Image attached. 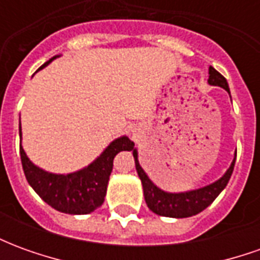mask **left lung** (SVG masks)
<instances>
[{
	"label": "left lung",
	"mask_w": 260,
	"mask_h": 260,
	"mask_svg": "<svg viewBox=\"0 0 260 260\" xmlns=\"http://www.w3.org/2000/svg\"><path fill=\"white\" fill-rule=\"evenodd\" d=\"M207 83L210 86H218L223 87L224 90L230 94V87L227 83V79L223 75L217 72L213 67H209V79ZM231 97V96H230ZM132 154L135 158V166L138 175L142 181V186H143V195H145V201H146L147 207L156 213L158 216H164V217H174V218H184L195 216L202 210H205L209 205H212L213 201L220 195V192L223 191L224 188L229 184L233 170H234L235 157H237V152L234 154V158L230 164L227 171L224 173L218 180H216L209 185L202 186V188H196L191 191L184 192H167L158 188L154 182H153L149 175L145 173V170L142 169L139 158H138V149L132 147Z\"/></svg>",
	"instance_id": "1"
}]
</instances>
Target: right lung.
Returning a JSON list of instances; mask_svg holds the SVG:
<instances>
[{"label": "right lung", "instance_id": "obj_1", "mask_svg": "<svg viewBox=\"0 0 260 260\" xmlns=\"http://www.w3.org/2000/svg\"><path fill=\"white\" fill-rule=\"evenodd\" d=\"M58 57L59 55H55L50 58L40 69L46 68ZM19 138L20 160L29 185L47 205L58 212L68 214H89L102 206L107 192L110 174L113 171L114 157L119 152L131 150L134 147V142L128 136H119L89 166L68 174H55L40 169L27 157L25 149L22 147L20 124Z\"/></svg>", "mask_w": 260, "mask_h": 260}]
</instances>
